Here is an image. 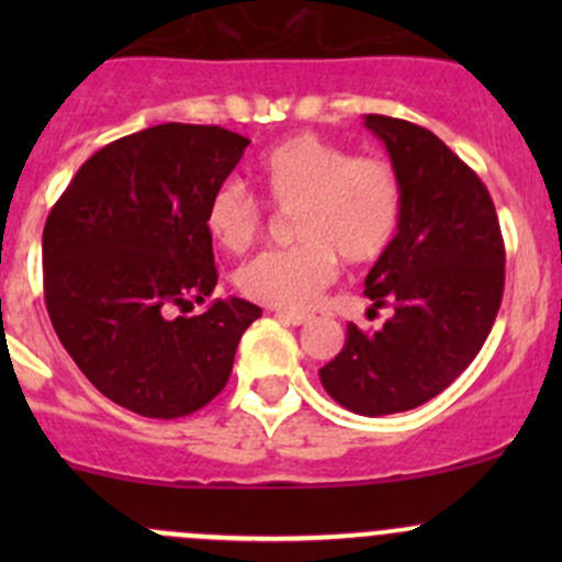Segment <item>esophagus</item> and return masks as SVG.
I'll return each instance as SVG.
<instances>
[{
    "label": "esophagus",
    "mask_w": 562,
    "mask_h": 562,
    "mask_svg": "<svg viewBox=\"0 0 562 562\" xmlns=\"http://www.w3.org/2000/svg\"><path fill=\"white\" fill-rule=\"evenodd\" d=\"M280 321L285 323H293V326H304V323H310V315H302V313H274Z\"/></svg>",
    "instance_id": "1"
}]
</instances>
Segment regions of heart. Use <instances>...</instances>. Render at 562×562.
I'll return each instance as SVG.
<instances>
[{
    "label": "heart",
    "instance_id": "obj_1",
    "mask_svg": "<svg viewBox=\"0 0 562 562\" xmlns=\"http://www.w3.org/2000/svg\"><path fill=\"white\" fill-rule=\"evenodd\" d=\"M252 179L266 201L293 212L296 247L258 255L239 271V291L280 313L313 310L348 263L378 260L402 220V187L394 168L378 157H350L345 146L315 133L280 140L258 157ZM214 245L245 252L263 231V209L239 184L212 192L203 214Z\"/></svg>",
    "mask_w": 562,
    "mask_h": 562
}]
</instances>
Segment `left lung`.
<instances>
[{
	"instance_id": "1",
	"label": "left lung",
	"mask_w": 562,
	"mask_h": 562,
	"mask_svg": "<svg viewBox=\"0 0 562 562\" xmlns=\"http://www.w3.org/2000/svg\"><path fill=\"white\" fill-rule=\"evenodd\" d=\"M364 127L402 187L400 231L364 280L372 307L394 315L372 334L348 323L321 383L359 416H389L438 396L479 356L501 310L506 249L484 181L438 135L381 113Z\"/></svg>"
}]
</instances>
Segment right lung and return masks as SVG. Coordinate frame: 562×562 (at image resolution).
<instances>
[{
	"label": "right lung",
	"mask_w": 562,
	"mask_h": 562,
	"mask_svg": "<svg viewBox=\"0 0 562 562\" xmlns=\"http://www.w3.org/2000/svg\"><path fill=\"white\" fill-rule=\"evenodd\" d=\"M245 135L209 124H157L94 151L43 231L50 323L100 394L138 416L179 418L228 383L241 334L260 317L217 285L206 203L239 166Z\"/></svg>",
	"instance_id": "1"
}]
</instances>
